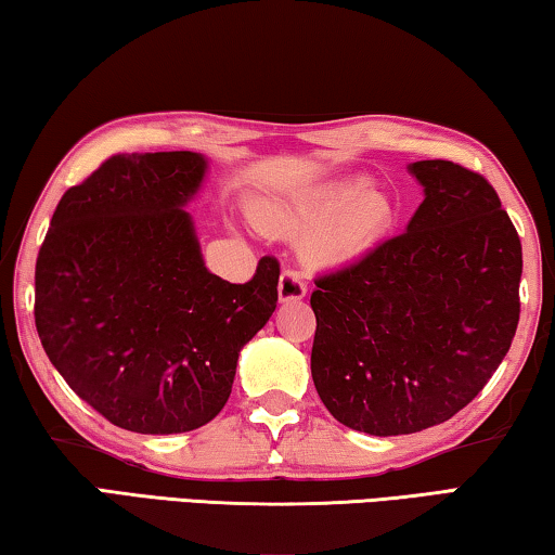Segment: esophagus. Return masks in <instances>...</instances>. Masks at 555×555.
Instances as JSON below:
<instances>
[{
  "label": "esophagus",
  "mask_w": 555,
  "mask_h": 555,
  "mask_svg": "<svg viewBox=\"0 0 555 555\" xmlns=\"http://www.w3.org/2000/svg\"><path fill=\"white\" fill-rule=\"evenodd\" d=\"M306 294H308V284L304 281V274L296 269H284V274L279 279V298L300 300Z\"/></svg>",
  "instance_id": "1"
}]
</instances>
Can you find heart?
Listing matches in <instances>:
<instances>
[{
  "label": "heart",
  "instance_id": "1",
  "mask_svg": "<svg viewBox=\"0 0 555 555\" xmlns=\"http://www.w3.org/2000/svg\"><path fill=\"white\" fill-rule=\"evenodd\" d=\"M288 228L311 230L308 249L323 264H350L367 257L397 228L399 208L372 178H335L300 195L281 212Z\"/></svg>",
  "mask_w": 555,
  "mask_h": 555
}]
</instances>
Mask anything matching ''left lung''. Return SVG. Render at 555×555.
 <instances>
[{
  "label": "left lung",
  "mask_w": 555,
  "mask_h": 555,
  "mask_svg": "<svg viewBox=\"0 0 555 555\" xmlns=\"http://www.w3.org/2000/svg\"><path fill=\"white\" fill-rule=\"evenodd\" d=\"M406 232L315 279L313 384L343 426L406 436L467 406L519 323L521 242L500 195L453 162H416Z\"/></svg>",
  "instance_id": "left-lung-1"
}]
</instances>
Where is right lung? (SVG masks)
Returning a JSON list of instances; mask_svg holds the SVG:
<instances>
[{
  "label": "right lung",
  "instance_id": "right-lung-1",
  "mask_svg": "<svg viewBox=\"0 0 555 555\" xmlns=\"http://www.w3.org/2000/svg\"><path fill=\"white\" fill-rule=\"evenodd\" d=\"M208 158L117 154L55 208L36 259V331L68 387L119 428L185 434L230 399L274 313L279 261L247 284L208 271L185 205Z\"/></svg>",
  "mask_w": 555,
  "mask_h": 555
}]
</instances>
